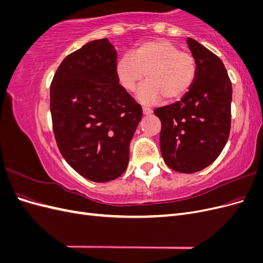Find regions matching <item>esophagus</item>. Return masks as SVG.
I'll return each instance as SVG.
<instances>
[{
	"label": "esophagus",
	"mask_w": 263,
	"mask_h": 263,
	"mask_svg": "<svg viewBox=\"0 0 263 263\" xmlns=\"http://www.w3.org/2000/svg\"><path fill=\"white\" fill-rule=\"evenodd\" d=\"M151 113H153V109L149 108V107H142V114L144 115H150Z\"/></svg>",
	"instance_id": "obj_1"
}]
</instances>
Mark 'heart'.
I'll use <instances>...</instances> for the list:
<instances>
[{"label": "heart", "instance_id": "b5f03b06", "mask_svg": "<svg viewBox=\"0 0 263 263\" xmlns=\"http://www.w3.org/2000/svg\"><path fill=\"white\" fill-rule=\"evenodd\" d=\"M117 81L127 92H135L146 74L138 99L144 104H154L164 98L180 100L193 86L197 74L196 60L168 41H151L135 47L116 62Z\"/></svg>", "mask_w": 263, "mask_h": 263}]
</instances>
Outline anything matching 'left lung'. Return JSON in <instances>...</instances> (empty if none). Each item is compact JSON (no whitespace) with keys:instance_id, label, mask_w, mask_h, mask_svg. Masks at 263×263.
Listing matches in <instances>:
<instances>
[{"instance_id":"1","label":"left lung","mask_w":263,"mask_h":263,"mask_svg":"<svg viewBox=\"0 0 263 263\" xmlns=\"http://www.w3.org/2000/svg\"><path fill=\"white\" fill-rule=\"evenodd\" d=\"M186 43L197 65L194 84L179 102L154 113L161 122L165 164L181 173H194L212 164L226 145L233 90L217 55L192 38Z\"/></svg>"}]
</instances>
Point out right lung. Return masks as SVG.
Masks as SVG:
<instances>
[{
	"mask_svg": "<svg viewBox=\"0 0 263 263\" xmlns=\"http://www.w3.org/2000/svg\"><path fill=\"white\" fill-rule=\"evenodd\" d=\"M117 52L107 38L69 54L50 85L55 141L68 164L83 178L108 182L129 161V144L142 112L119 85Z\"/></svg>",
	"mask_w": 263,
	"mask_h": 263,
	"instance_id": "add662e5",
	"label": "right lung"
}]
</instances>
